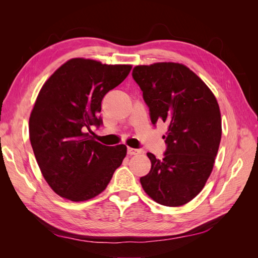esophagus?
Wrapping results in <instances>:
<instances>
[{
	"label": "esophagus",
	"instance_id": "esophagus-1",
	"mask_svg": "<svg viewBox=\"0 0 258 258\" xmlns=\"http://www.w3.org/2000/svg\"><path fill=\"white\" fill-rule=\"evenodd\" d=\"M127 152H128V155H130V156L141 154V151H140V150H137V148H131V147H128Z\"/></svg>",
	"mask_w": 258,
	"mask_h": 258
}]
</instances>
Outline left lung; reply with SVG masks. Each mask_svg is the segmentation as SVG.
I'll list each match as a JSON object with an SVG mask.
<instances>
[{
	"label": "left lung",
	"mask_w": 258,
	"mask_h": 258,
	"mask_svg": "<svg viewBox=\"0 0 258 258\" xmlns=\"http://www.w3.org/2000/svg\"><path fill=\"white\" fill-rule=\"evenodd\" d=\"M132 76L143 91L155 124H167L168 145L159 160L147 153L150 173L140 178L154 201L179 207L204 188L222 138V118L213 92L189 68L175 62L137 66Z\"/></svg>",
	"instance_id": "1"
}]
</instances>
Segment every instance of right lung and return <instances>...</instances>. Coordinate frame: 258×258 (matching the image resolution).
I'll return each mask as SVG.
<instances>
[{"label": "right lung", "mask_w": 258, "mask_h": 258, "mask_svg": "<svg viewBox=\"0 0 258 258\" xmlns=\"http://www.w3.org/2000/svg\"><path fill=\"white\" fill-rule=\"evenodd\" d=\"M130 64H103L73 58L53 72L41 88L29 119L37 165L50 188L71 201L102 192L127 146H106L90 134L99 127L101 102L130 73Z\"/></svg>", "instance_id": "add662e5"}]
</instances>
